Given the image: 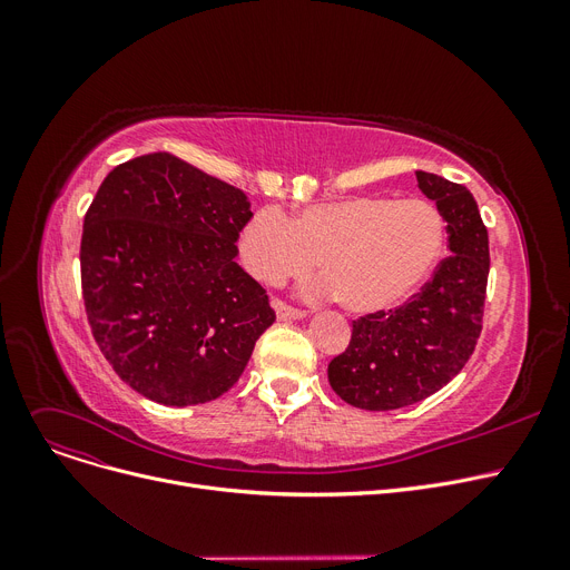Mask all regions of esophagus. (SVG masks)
I'll return each instance as SVG.
<instances>
[{
  "label": "esophagus",
  "instance_id": "34e87169",
  "mask_svg": "<svg viewBox=\"0 0 570 570\" xmlns=\"http://www.w3.org/2000/svg\"><path fill=\"white\" fill-rule=\"evenodd\" d=\"M273 309L277 312V316H279L282 321H288V318H305V316H307L305 309H295V307L282 303V301H273Z\"/></svg>",
  "mask_w": 570,
  "mask_h": 570
}]
</instances>
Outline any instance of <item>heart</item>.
Listing matches in <instances>:
<instances>
[{"instance_id":"1","label":"heart","mask_w":570,"mask_h":570,"mask_svg":"<svg viewBox=\"0 0 570 570\" xmlns=\"http://www.w3.org/2000/svg\"><path fill=\"white\" fill-rule=\"evenodd\" d=\"M445 239L439 209L423 198L351 196L314 203L286 217L261 207L239 230L237 249L263 284L303 277L316 265L321 291L355 314L397 307L434 269Z\"/></svg>"}]
</instances>
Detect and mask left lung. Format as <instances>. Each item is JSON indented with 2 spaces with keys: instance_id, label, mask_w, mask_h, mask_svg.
Here are the masks:
<instances>
[{
  "instance_id": "left-lung-1",
  "label": "left lung",
  "mask_w": 570,
  "mask_h": 570,
  "mask_svg": "<svg viewBox=\"0 0 570 570\" xmlns=\"http://www.w3.org/2000/svg\"><path fill=\"white\" fill-rule=\"evenodd\" d=\"M415 179L445 222L451 256L409 303L353 321L346 351L327 365L333 391L365 411L411 406L441 391L483 331L490 245L475 198L434 173L415 170Z\"/></svg>"
}]
</instances>
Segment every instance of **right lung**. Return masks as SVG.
<instances>
[{
    "instance_id": "right-lung-1",
    "label": "right lung",
    "mask_w": 570,
    "mask_h": 570,
    "mask_svg": "<svg viewBox=\"0 0 570 570\" xmlns=\"http://www.w3.org/2000/svg\"><path fill=\"white\" fill-rule=\"evenodd\" d=\"M249 217L243 191L168 153L101 183L82 224V301L106 361L142 397H222L275 323L265 288L235 263Z\"/></svg>"
}]
</instances>
